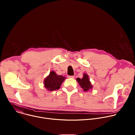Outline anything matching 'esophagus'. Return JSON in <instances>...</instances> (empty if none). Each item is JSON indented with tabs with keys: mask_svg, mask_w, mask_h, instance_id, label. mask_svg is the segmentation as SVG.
Instances as JSON below:
<instances>
[{
	"mask_svg": "<svg viewBox=\"0 0 135 135\" xmlns=\"http://www.w3.org/2000/svg\"><path fill=\"white\" fill-rule=\"evenodd\" d=\"M68 78L69 79H75V76H68Z\"/></svg>",
	"mask_w": 135,
	"mask_h": 135,
	"instance_id": "34e87169",
	"label": "esophagus"
}]
</instances>
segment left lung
I'll return each instance as SVG.
<instances>
[{
  "instance_id": "left-lung-1",
  "label": "left lung",
  "mask_w": 135,
  "mask_h": 135,
  "mask_svg": "<svg viewBox=\"0 0 135 135\" xmlns=\"http://www.w3.org/2000/svg\"><path fill=\"white\" fill-rule=\"evenodd\" d=\"M76 81L83 89L84 91H88L93 88V86L89 79V77L86 73L83 74L82 79H80L79 78L76 79Z\"/></svg>"
}]
</instances>
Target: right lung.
Instances as JSON below:
<instances>
[{
	"label": "right lung",
	"mask_w": 135,
	"mask_h": 135,
	"mask_svg": "<svg viewBox=\"0 0 135 135\" xmlns=\"http://www.w3.org/2000/svg\"><path fill=\"white\" fill-rule=\"evenodd\" d=\"M65 79V76L57 75L54 71L52 70L44 80V87L50 91L57 90L60 89Z\"/></svg>",
	"instance_id": "obj_1"
}]
</instances>
